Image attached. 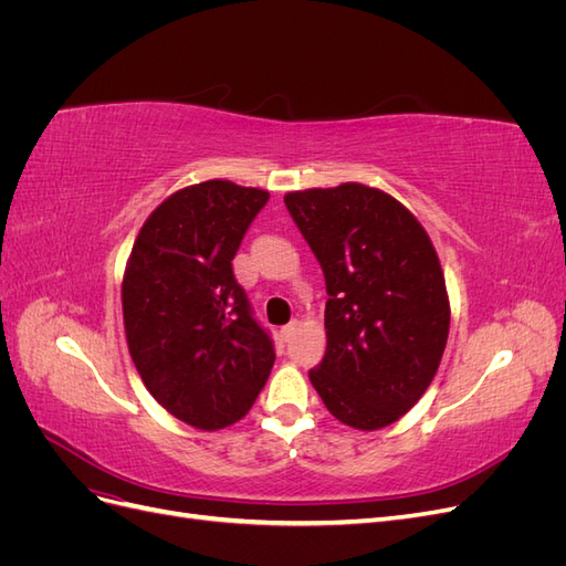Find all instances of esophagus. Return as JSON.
<instances>
[{
  "instance_id": "34e87169",
  "label": "esophagus",
  "mask_w": 566,
  "mask_h": 566,
  "mask_svg": "<svg viewBox=\"0 0 566 566\" xmlns=\"http://www.w3.org/2000/svg\"><path fill=\"white\" fill-rule=\"evenodd\" d=\"M297 331H300V321L295 318V321H290V323L285 325V328L281 331V335H283V339H293Z\"/></svg>"
}]
</instances>
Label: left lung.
<instances>
[{
  "label": "left lung",
  "instance_id": "left-lung-1",
  "mask_svg": "<svg viewBox=\"0 0 566 566\" xmlns=\"http://www.w3.org/2000/svg\"><path fill=\"white\" fill-rule=\"evenodd\" d=\"M325 276V347L310 380L331 413L373 432L418 403L449 339L437 250L399 200L364 184L287 193Z\"/></svg>",
  "mask_w": 566,
  "mask_h": 566
}]
</instances>
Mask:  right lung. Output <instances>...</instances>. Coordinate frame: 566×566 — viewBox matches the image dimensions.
<instances>
[{
    "instance_id": "obj_1",
    "label": "right lung",
    "mask_w": 566,
    "mask_h": 566,
    "mask_svg": "<svg viewBox=\"0 0 566 566\" xmlns=\"http://www.w3.org/2000/svg\"><path fill=\"white\" fill-rule=\"evenodd\" d=\"M266 200L221 179L186 186L144 221L125 269L132 361L153 399L198 430L241 420L276 361L231 264Z\"/></svg>"
}]
</instances>
